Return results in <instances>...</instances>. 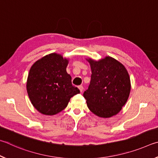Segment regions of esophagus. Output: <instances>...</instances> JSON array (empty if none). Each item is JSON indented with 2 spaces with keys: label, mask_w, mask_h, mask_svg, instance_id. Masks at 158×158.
<instances>
[{
  "label": "esophagus",
  "mask_w": 158,
  "mask_h": 158,
  "mask_svg": "<svg viewBox=\"0 0 158 158\" xmlns=\"http://www.w3.org/2000/svg\"><path fill=\"white\" fill-rule=\"evenodd\" d=\"M78 88H79V89H80V92H82V91H83V87H82V85H81V86L78 87Z\"/></svg>",
  "instance_id": "1"
}]
</instances>
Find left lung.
Wrapping results in <instances>:
<instances>
[{
  "mask_svg": "<svg viewBox=\"0 0 158 158\" xmlns=\"http://www.w3.org/2000/svg\"><path fill=\"white\" fill-rule=\"evenodd\" d=\"M92 76L83 96L88 108L102 118L117 114L131 92V79L125 66L114 58L106 56L98 61L87 58Z\"/></svg>",
  "mask_w": 158,
  "mask_h": 158,
  "instance_id": "obj_1",
  "label": "left lung"
}]
</instances>
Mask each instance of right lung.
<instances>
[{"label":"right lung","instance_id":"add662e5","mask_svg":"<svg viewBox=\"0 0 158 158\" xmlns=\"http://www.w3.org/2000/svg\"><path fill=\"white\" fill-rule=\"evenodd\" d=\"M69 59L62 55H46L30 69L26 89L32 106L45 115H55L65 109L71 97L80 93L66 72Z\"/></svg>","mask_w":158,"mask_h":158}]
</instances>
